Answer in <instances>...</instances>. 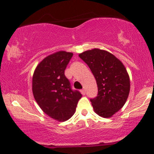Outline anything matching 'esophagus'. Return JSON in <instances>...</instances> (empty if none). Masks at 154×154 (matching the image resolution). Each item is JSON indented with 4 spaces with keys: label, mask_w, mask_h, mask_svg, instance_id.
Segmentation results:
<instances>
[{
    "label": "esophagus",
    "mask_w": 154,
    "mask_h": 154,
    "mask_svg": "<svg viewBox=\"0 0 154 154\" xmlns=\"http://www.w3.org/2000/svg\"><path fill=\"white\" fill-rule=\"evenodd\" d=\"M81 94H83V95H85V90H81Z\"/></svg>",
    "instance_id": "esophagus-1"
}]
</instances>
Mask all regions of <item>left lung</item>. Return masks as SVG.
I'll list each match as a JSON object with an SVG mask.
<instances>
[{
  "instance_id": "left-lung-1",
  "label": "left lung",
  "mask_w": 154,
  "mask_h": 154,
  "mask_svg": "<svg viewBox=\"0 0 154 154\" xmlns=\"http://www.w3.org/2000/svg\"><path fill=\"white\" fill-rule=\"evenodd\" d=\"M93 73L98 88L97 96L90 99L94 111L109 118L126 102L130 88V78L121 61L110 52L97 48L79 54Z\"/></svg>"
}]
</instances>
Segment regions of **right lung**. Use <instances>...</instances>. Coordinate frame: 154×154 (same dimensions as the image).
Returning <instances> with one entry per match:
<instances>
[{
    "instance_id": "obj_1",
    "label": "right lung",
    "mask_w": 154,
    "mask_h": 154,
    "mask_svg": "<svg viewBox=\"0 0 154 154\" xmlns=\"http://www.w3.org/2000/svg\"><path fill=\"white\" fill-rule=\"evenodd\" d=\"M73 53L59 51L39 63L33 73L32 91L41 109L52 119L69 120L74 114L82 94L71 89L64 71Z\"/></svg>"
}]
</instances>
